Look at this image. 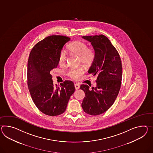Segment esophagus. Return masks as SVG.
<instances>
[{
	"label": "esophagus",
	"instance_id": "obj_1",
	"mask_svg": "<svg viewBox=\"0 0 153 153\" xmlns=\"http://www.w3.org/2000/svg\"><path fill=\"white\" fill-rule=\"evenodd\" d=\"M75 87L76 90H78V89L79 88V84H78V83L75 84Z\"/></svg>",
	"mask_w": 153,
	"mask_h": 153
}]
</instances>
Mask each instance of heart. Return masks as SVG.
<instances>
[{
	"mask_svg": "<svg viewBox=\"0 0 153 153\" xmlns=\"http://www.w3.org/2000/svg\"><path fill=\"white\" fill-rule=\"evenodd\" d=\"M68 51L77 56H79V62L86 66H90L93 63L96 53L94 49L91 47H87L85 42L81 41H75L68 45ZM67 61V55L64 51H61L58 56V63L60 66H65ZM85 73L82 67L71 68L67 72V76L73 79L77 80Z\"/></svg>",
	"mask_w": 153,
	"mask_h": 153,
	"instance_id": "1",
	"label": "heart"
}]
</instances>
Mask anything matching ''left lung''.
<instances>
[{
  "label": "left lung",
  "instance_id": "1",
  "mask_svg": "<svg viewBox=\"0 0 153 153\" xmlns=\"http://www.w3.org/2000/svg\"><path fill=\"white\" fill-rule=\"evenodd\" d=\"M83 38L91 42L95 51V59L88 73L97 76V86L90 90L88 85H81L80 88L85 93L82 107L86 113L97 116L112 106L119 93L122 78V62L118 51L105 36L101 34Z\"/></svg>",
  "mask_w": 153,
  "mask_h": 153
}]
</instances>
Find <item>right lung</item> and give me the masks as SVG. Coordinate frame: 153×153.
I'll return each instance as SVG.
<instances>
[{
    "mask_svg": "<svg viewBox=\"0 0 153 153\" xmlns=\"http://www.w3.org/2000/svg\"><path fill=\"white\" fill-rule=\"evenodd\" d=\"M70 37L52 35L38 42L31 50L27 62V83L34 104L42 113L59 116L65 111L74 93V82L66 80L54 85L51 72L58 65V56Z\"/></svg>",
    "mask_w": 153,
    "mask_h": 153,
    "instance_id": "right-lung-1",
    "label": "right lung"
}]
</instances>
